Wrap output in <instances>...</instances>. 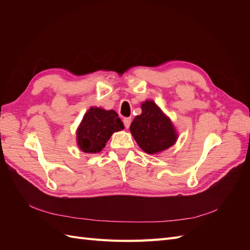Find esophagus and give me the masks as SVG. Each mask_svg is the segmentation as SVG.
<instances>
[{"label":"esophagus","mask_w":250,"mask_h":250,"mask_svg":"<svg viewBox=\"0 0 250 250\" xmlns=\"http://www.w3.org/2000/svg\"><path fill=\"white\" fill-rule=\"evenodd\" d=\"M123 123H124V126H125L126 128H129V126H130V124H131V119H130V118H124Z\"/></svg>","instance_id":"obj_1"}]
</instances>
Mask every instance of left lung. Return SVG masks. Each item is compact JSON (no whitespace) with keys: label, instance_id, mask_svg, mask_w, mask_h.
<instances>
[{"label":"left lung","instance_id":"1","mask_svg":"<svg viewBox=\"0 0 250 250\" xmlns=\"http://www.w3.org/2000/svg\"><path fill=\"white\" fill-rule=\"evenodd\" d=\"M142 113L130 125V132L142 150L155 154L170 148L177 140L171 120L152 100L142 103Z\"/></svg>","mask_w":250,"mask_h":250}]
</instances>
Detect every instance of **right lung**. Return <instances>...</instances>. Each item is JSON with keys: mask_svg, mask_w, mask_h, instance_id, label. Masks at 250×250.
Returning a JSON list of instances; mask_svg holds the SVG:
<instances>
[{"mask_svg": "<svg viewBox=\"0 0 250 250\" xmlns=\"http://www.w3.org/2000/svg\"><path fill=\"white\" fill-rule=\"evenodd\" d=\"M124 129L115 110L90 107L77 129V145L85 153H97L106 145L111 134Z\"/></svg>", "mask_w": 250, "mask_h": 250, "instance_id": "add662e5", "label": "right lung"}]
</instances>
